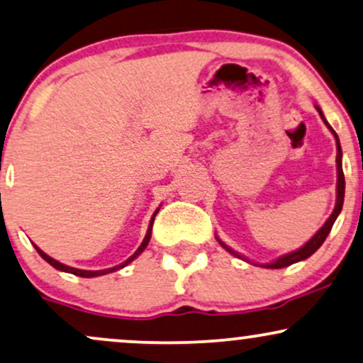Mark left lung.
<instances>
[{
	"label": "left lung",
	"instance_id": "8db88e82",
	"mask_svg": "<svg viewBox=\"0 0 363 363\" xmlns=\"http://www.w3.org/2000/svg\"><path fill=\"white\" fill-rule=\"evenodd\" d=\"M316 110L320 111L323 121H325L326 126H328V128L331 130V133H333L335 138H336V150H338V154H336V170H338V182H336V206L333 209V213H331V216L328 218V220H326V223L323 225L320 230H318V233L314 235L311 240H309L306 245L301 247L299 250H296V252H292V253H287V255L279 257V259L274 260L272 264H265L264 267H267V269H282V267H287V265L296 264V262L304 260V259H308V257H311L313 253L316 252L318 248L323 245V242H325L326 237H328V233L331 231V226H333L335 220H336V218H338L340 211H342L343 198H345V176H343V169H342V147H340L338 135L335 133V130L331 128V126L328 125V121L325 120V116H323V113H321L320 108L316 106ZM218 242H220V245L223 247V248H226V250H228L230 253H233V255H237V257H240V259H243V257L238 255L237 252H233L230 247H226L225 243L221 242V240H218ZM243 260H245V259H243Z\"/></svg>",
	"mask_w": 363,
	"mask_h": 363
}]
</instances>
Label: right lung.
Wrapping results in <instances>:
<instances>
[{"label": "right lung", "instance_id": "add662e5", "mask_svg": "<svg viewBox=\"0 0 363 363\" xmlns=\"http://www.w3.org/2000/svg\"><path fill=\"white\" fill-rule=\"evenodd\" d=\"M157 211H159V209H157ZM157 211L154 213V216H152V220H150V225H148V230H147V235H145V238H143V242H142V245L138 247V250L133 253L132 257H130L128 260H125L123 264H120V265H116V267H111V269H104V270H81V269H74V267H69V265H64V264H60V262H57V260H54L52 259V257H49L47 255V253H43L40 248L38 247H35L37 248V252H38V255L42 257L43 260L45 262H49V264L52 265V267H55L57 270H62V272H69V274H74V276H79V277H98V276H104V274H110V272H115V270H118V269H121V267H125V265H128L130 262L132 260H135L137 259V257L140 255V253H142L143 250H145V247L148 245V242H150V237H152V225H154V220H155V215H157Z\"/></svg>", "mask_w": 363, "mask_h": 363}]
</instances>
